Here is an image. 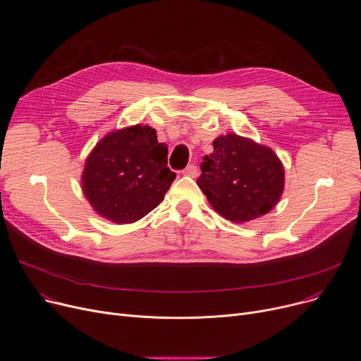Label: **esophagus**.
<instances>
[{"mask_svg": "<svg viewBox=\"0 0 361 361\" xmlns=\"http://www.w3.org/2000/svg\"><path fill=\"white\" fill-rule=\"evenodd\" d=\"M182 173L186 175V176H190V178H195V176L198 175V169H197L195 164H189V166H186V167L183 169Z\"/></svg>", "mask_w": 361, "mask_h": 361, "instance_id": "34e87169", "label": "esophagus"}]
</instances>
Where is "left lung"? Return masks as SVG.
<instances>
[{"label":"left lung","instance_id":"obj_1","mask_svg":"<svg viewBox=\"0 0 361 361\" xmlns=\"http://www.w3.org/2000/svg\"><path fill=\"white\" fill-rule=\"evenodd\" d=\"M197 183L220 216L233 223L255 220L277 205L284 167L271 148L236 134L213 141Z\"/></svg>","mask_w":361,"mask_h":361}]
</instances>
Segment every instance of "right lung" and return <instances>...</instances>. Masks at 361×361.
<instances>
[{"label": "right lung", "instance_id": "add662e5", "mask_svg": "<svg viewBox=\"0 0 361 361\" xmlns=\"http://www.w3.org/2000/svg\"><path fill=\"white\" fill-rule=\"evenodd\" d=\"M167 145L156 130L134 125L103 137L89 154L82 192L96 213L116 224L134 223L154 209L175 180Z\"/></svg>", "mask_w": 361, "mask_h": 361}]
</instances>
